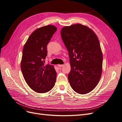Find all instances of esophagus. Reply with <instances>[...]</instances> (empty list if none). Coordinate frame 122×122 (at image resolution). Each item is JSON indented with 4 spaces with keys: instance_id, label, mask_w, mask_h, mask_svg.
Listing matches in <instances>:
<instances>
[{
    "instance_id": "obj_1",
    "label": "esophagus",
    "mask_w": 122,
    "mask_h": 122,
    "mask_svg": "<svg viewBox=\"0 0 122 122\" xmlns=\"http://www.w3.org/2000/svg\"><path fill=\"white\" fill-rule=\"evenodd\" d=\"M57 66H59L60 67H61L64 66V65H58Z\"/></svg>"
}]
</instances>
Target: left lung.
<instances>
[{
  "label": "left lung",
  "mask_w": 122,
  "mask_h": 122,
  "mask_svg": "<svg viewBox=\"0 0 122 122\" xmlns=\"http://www.w3.org/2000/svg\"><path fill=\"white\" fill-rule=\"evenodd\" d=\"M61 33L69 51L70 85L78 94L89 93L98 84L102 72L103 53L98 36L79 23L62 27Z\"/></svg>",
  "instance_id": "left-lung-1"
}]
</instances>
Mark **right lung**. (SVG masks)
Returning a JSON list of instances; mask_svg holds the SVG:
<instances>
[{
  "instance_id": "1",
  "label": "right lung",
  "mask_w": 122,
  "mask_h": 122,
  "mask_svg": "<svg viewBox=\"0 0 122 122\" xmlns=\"http://www.w3.org/2000/svg\"><path fill=\"white\" fill-rule=\"evenodd\" d=\"M57 28L47 25L34 31L24 46L21 70L24 80L30 88L38 93H45L55 86L56 72L54 66L45 65L46 46Z\"/></svg>"
}]
</instances>
